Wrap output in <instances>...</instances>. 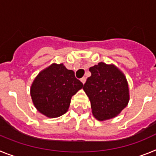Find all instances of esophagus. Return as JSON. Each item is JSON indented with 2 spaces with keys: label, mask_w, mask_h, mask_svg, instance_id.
Returning a JSON list of instances; mask_svg holds the SVG:
<instances>
[{
  "label": "esophagus",
  "mask_w": 156,
  "mask_h": 156,
  "mask_svg": "<svg viewBox=\"0 0 156 156\" xmlns=\"http://www.w3.org/2000/svg\"><path fill=\"white\" fill-rule=\"evenodd\" d=\"M80 81L83 83V84H84L85 82H86V77H82V78L80 79Z\"/></svg>",
  "instance_id": "1"
}]
</instances>
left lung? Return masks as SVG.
Wrapping results in <instances>:
<instances>
[{"instance_id": "left-lung-1", "label": "left lung", "mask_w": 156, "mask_h": 156, "mask_svg": "<svg viewBox=\"0 0 156 156\" xmlns=\"http://www.w3.org/2000/svg\"><path fill=\"white\" fill-rule=\"evenodd\" d=\"M91 76L83 85L92 113L101 121L119 115L129 102V87L124 74L114 65L99 62L89 69Z\"/></svg>"}]
</instances>
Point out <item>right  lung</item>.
I'll use <instances>...</instances> for the list:
<instances>
[{
    "instance_id": "right-lung-1",
    "label": "right lung",
    "mask_w": 156,
    "mask_h": 156,
    "mask_svg": "<svg viewBox=\"0 0 156 156\" xmlns=\"http://www.w3.org/2000/svg\"><path fill=\"white\" fill-rule=\"evenodd\" d=\"M83 85L73 70L53 63L42 70L32 83L30 95L34 106L49 118L61 116L68 111L71 98Z\"/></svg>"
}]
</instances>
